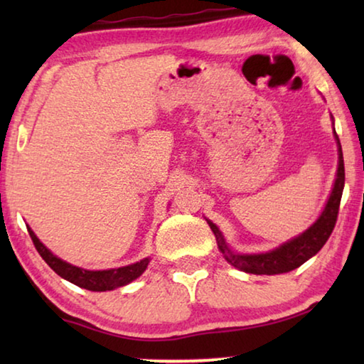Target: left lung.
I'll return each instance as SVG.
<instances>
[{"label": "left lung", "instance_id": "8db88e82", "mask_svg": "<svg viewBox=\"0 0 364 364\" xmlns=\"http://www.w3.org/2000/svg\"><path fill=\"white\" fill-rule=\"evenodd\" d=\"M332 119V127H334V117ZM334 133V139L337 143V173L336 181L332 191L329 194V199L326 202L323 212L316 218L308 230L300 232L299 236H295L289 241L282 242L278 247L268 252H262V254H241V252H234L230 245H228L223 232L220 231V228L210 221L208 218L207 223L213 231L215 237H217V244L221 254H223L225 260L232 264L234 268L244 271V273L250 274H281L289 273L295 268H299L300 264H304L306 260H310L311 257H315L323 245L328 241L332 230H334L338 205H341L342 193H343V183H345V168H343V156H342V146L338 136L336 133V128L332 130Z\"/></svg>", "mask_w": 364, "mask_h": 364}]
</instances>
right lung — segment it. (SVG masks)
<instances>
[{"instance_id": "right-lung-1", "label": "right lung", "mask_w": 364, "mask_h": 364, "mask_svg": "<svg viewBox=\"0 0 364 364\" xmlns=\"http://www.w3.org/2000/svg\"><path fill=\"white\" fill-rule=\"evenodd\" d=\"M27 230H28L30 237H32L36 250H38V254L43 257V260L56 271L60 278H64L65 281H69L78 287L86 289V291L106 292V291H114L117 287L130 284L132 281L139 278V276L144 273L147 264L151 262V257H146L143 260L127 264V267H120V268L85 269L63 260V258H59L58 255H54L53 252L49 250L38 237H36V234L28 225H27Z\"/></svg>"}]
</instances>
